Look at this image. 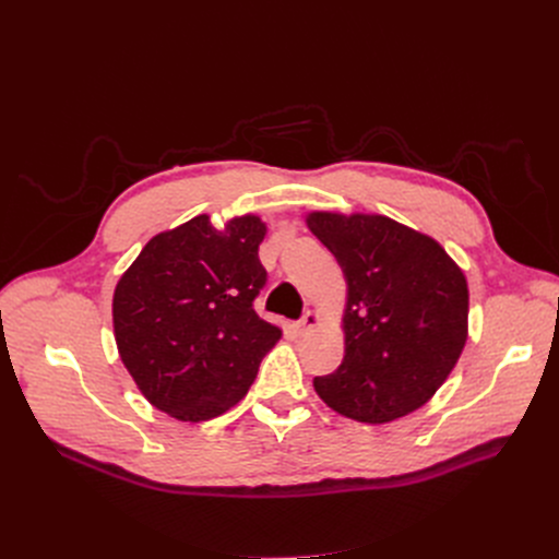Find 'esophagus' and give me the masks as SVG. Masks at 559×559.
Listing matches in <instances>:
<instances>
[{
    "label": "esophagus",
    "mask_w": 559,
    "mask_h": 559,
    "mask_svg": "<svg viewBox=\"0 0 559 559\" xmlns=\"http://www.w3.org/2000/svg\"><path fill=\"white\" fill-rule=\"evenodd\" d=\"M319 321H321V317H319L314 310H308V312H304V317L299 319V331H301V333H308V331H312L314 326H319Z\"/></svg>",
    "instance_id": "1"
}]
</instances>
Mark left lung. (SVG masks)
<instances>
[{
	"instance_id": "obj_1",
	"label": "left lung",
	"mask_w": 559,
	"mask_h": 559,
	"mask_svg": "<svg viewBox=\"0 0 559 559\" xmlns=\"http://www.w3.org/2000/svg\"><path fill=\"white\" fill-rule=\"evenodd\" d=\"M346 278L344 360L312 385L335 413L385 424L421 407L466 342L468 289L449 253L383 215L312 213Z\"/></svg>"
}]
</instances>
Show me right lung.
<instances>
[{"mask_svg":"<svg viewBox=\"0 0 559 559\" xmlns=\"http://www.w3.org/2000/svg\"><path fill=\"white\" fill-rule=\"evenodd\" d=\"M264 224L199 215L146 242L112 297L120 358L152 405L181 421L219 417L249 392L281 331L255 314L267 283Z\"/></svg>","mask_w":559,"mask_h":559,"instance_id":"right-lung-1","label":"right lung"}]
</instances>
